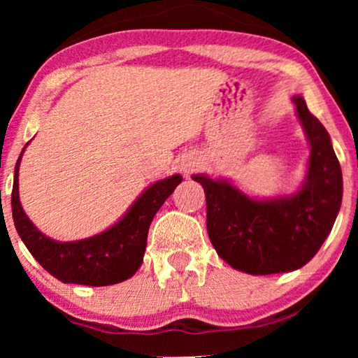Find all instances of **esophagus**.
I'll return each mask as SVG.
<instances>
[{
    "mask_svg": "<svg viewBox=\"0 0 358 358\" xmlns=\"http://www.w3.org/2000/svg\"><path fill=\"white\" fill-rule=\"evenodd\" d=\"M192 168H195L194 161H189V163L182 164V171H184V173H189V171H192Z\"/></svg>",
    "mask_w": 358,
    "mask_h": 358,
    "instance_id": "1",
    "label": "esophagus"
}]
</instances>
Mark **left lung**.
Here are the masks:
<instances>
[{
  "mask_svg": "<svg viewBox=\"0 0 358 358\" xmlns=\"http://www.w3.org/2000/svg\"><path fill=\"white\" fill-rule=\"evenodd\" d=\"M292 101L310 143L305 180L295 194L252 199L227 179L192 176L205 190L207 231L215 251L251 275L292 272L310 262L341 210L342 171L331 136L301 96Z\"/></svg>",
  "mask_w": 358,
  "mask_h": 358,
  "instance_id": "8db88e82",
  "label": "left lung"
}]
</instances>
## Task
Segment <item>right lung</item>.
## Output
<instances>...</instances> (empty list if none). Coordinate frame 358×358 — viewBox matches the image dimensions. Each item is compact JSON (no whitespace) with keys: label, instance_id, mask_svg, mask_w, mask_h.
<instances>
[{"label":"right lung","instance_id":"obj_1","mask_svg":"<svg viewBox=\"0 0 358 358\" xmlns=\"http://www.w3.org/2000/svg\"><path fill=\"white\" fill-rule=\"evenodd\" d=\"M29 143L31 141L22 148L14 168L11 194L14 227L29 252L63 283L106 287L130 278L143 262L146 238L156 212L182 182V178L174 174L148 185L124 217L106 231L78 241H57L45 236L29 220L19 200V164Z\"/></svg>","mask_w":358,"mask_h":358}]
</instances>
